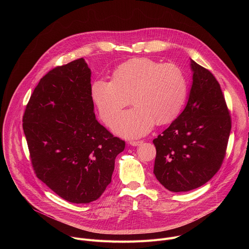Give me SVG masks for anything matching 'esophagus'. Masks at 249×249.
Wrapping results in <instances>:
<instances>
[{"mask_svg":"<svg viewBox=\"0 0 249 249\" xmlns=\"http://www.w3.org/2000/svg\"><path fill=\"white\" fill-rule=\"evenodd\" d=\"M129 144L131 146H135L136 147V146H140V145L143 144V141H130Z\"/></svg>","mask_w":249,"mask_h":249,"instance_id":"34e87169","label":"esophagus"}]
</instances>
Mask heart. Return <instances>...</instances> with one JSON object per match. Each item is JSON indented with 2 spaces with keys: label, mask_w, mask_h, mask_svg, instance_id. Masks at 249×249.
<instances>
[{
  "label": "heart",
  "mask_w": 249,
  "mask_h": 249,
  "mask_svg": "<svg viewBox=\"0 0 249 249\" xmlns=\"http://www.w3.org/2000/svg\"><path fill=\"white\" fill-rule=\"evenodd\" d=\"M90 94L107 125L132 101L135 106L116 119L113 130L123 137L137 138L150 132L156 122L164 125L179 116L188 95V81L175 64L138 58L118 66L112 81H93Z\"/></svg>",
  "instance_id": "obj_1"
}]
</instances>
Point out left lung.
<instances>
[{
	"mask_svg": "<svg viewBox=\"0 0 249 249\" xmlns=\"http://www.w3.org/2000/svg\"><path fill=\"white\" fill-rule=\"evenodd\" d=\"M193 84L182 113L158 138L154 173L167 190L186 192L208 182L224 161L231 118L219 82L191 60Z\"/></svg>",
	"mask_w": 249,
	"mask_h": 249,
	"instance_id": "8db88e82",
	"label": "left lung"
}]
</instances>
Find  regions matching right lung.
<instances>
[{
  "label": "right lung",
  "mask_w": 249,
  "mask_h": 249,
  "mask_svg": "<svg viewBox=\"0 0 249 249\" xmlns=\"http://www.w3.org/2000/svg\"><path fill=\"white\" fill-rule=\"evenodd\" d=\"M90 75L83 58L55 67L34 89L22 117L35 174L76 204L102 195L125 148V141L95 119Z\"/></svg>",
  "instance_id": "1"
}]
</instances>
